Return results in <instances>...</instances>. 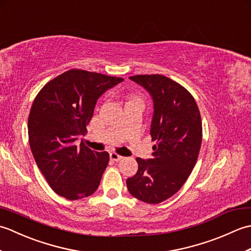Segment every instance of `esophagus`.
I'll use <instances>...</instances> for the list:
<instances>
[{
    "label": "esophagus",
    "instance_id": "obj_1",
    "mask_svg": "<svg viewBox=\"0 0 251 251\" xmlns=\"http://www.w3.org/2000/svg\"><path fill=\"white\" fill-rule=\"evenodd\" d=\"M122 158H123V156L119 155V154L115 153V152H111V153H110V159H111V161L119 162V161H121Z\"/></svg>",
    "mask_w": 251,
    "mask_h": 251
}]
</instances>
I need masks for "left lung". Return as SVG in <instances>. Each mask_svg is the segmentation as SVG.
<instances>
[{
  "label": "left lung",
  "mask_w": 251,
  "mask_h": 251,
  "mask_svg": "<svg viewBox=\"0 0 251 251\" xmlns=\"http://www.w3.org/2000/svg\"><path fill=\"white\" fill-rule=\"evenodd\" d=\"M152 96V158L137 157L138 172L126 181L129 193L148 204L166 201L181 189L193 170L201 145V119L193 96L161 74L129 77Z\"/></svg>",
  "instance_id": "obj_1"
}]
</instances>
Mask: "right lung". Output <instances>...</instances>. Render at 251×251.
I'll use <instances>...</instances> for the list:
<instances>
[{"label": "right lung", "mask_w": 251, "mask_h": 251, "mask_svg": "<svg viewBox=\"0 0 251 251\" xmlns=\"http://www.w3.org/2000/svg\"><path fill=\"white\" fill-rule=\"evenodd\" d=\"M122 77L71 69L44 85L32 103L28 135L37 167L52 191L67 200L92 195L109 163L77 137L85 135L98 98Z\"/></svg>", "instance_id": "add662e5"}]
</instances>
